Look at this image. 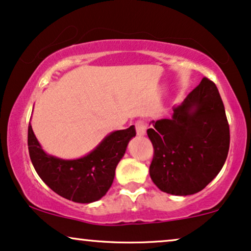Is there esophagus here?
Returning <instances> with one entry per match:
<instances>
[{
  "label": "esophagus",
  "instance_id": "34e87169",
  "mask_svg": "<svg viewBox=\"0 0 251 251\" xmlns=\"http://www.w3.org/2000/svg\"><path fill=\"white\" fill-rule=\"evenodd\" d=\"M135 128H136V134L138 135H145L146 129H147V126H146V123L144 120H138L135 123Z\"/></svg>",
  "mask_w": 251,
  "mask_h": 251
}]
</instances>
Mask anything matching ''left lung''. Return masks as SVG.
Instances as JSON below:
<instances>
[{
    "label": "left lung",
    "instance_id": "8db88e82",
    "mask_svg": "<svg viewBox=\"0 0 251 251\" xmlns=\"http://www.w3.org/2000/svg\"><path fill=\"white\" fill-rule=\"evenodd\" d=\"M154 147L149 175L161 191L189 196L220 173L229 151V125L219 90L204 77L170 119L151 122Z\"/></svg>",
    "mask_w": 251,
    "mask_h": 251
}]
</instances>
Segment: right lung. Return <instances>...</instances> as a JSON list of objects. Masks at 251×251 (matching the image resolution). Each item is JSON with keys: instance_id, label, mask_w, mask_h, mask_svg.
Here are the masks:
<instances>
[{"instance_id": "1", "label": "right lung", "mask_w": 251, "mask_h": 251, "mask_svg": "<svg viewBox=\"0 0 251 251\" xmlns=\"http://www.w3.org/2000/svg\"><path fill=\"white\" fill-rule=\"evenodd\" d=\"M135 134L134 125L115 131L85 156L62 160L43 151L28 125V154L37 174L49 188L68 201L89 204L105 196L112 185L117 164Z\"/></svg>"}]
</instances>
